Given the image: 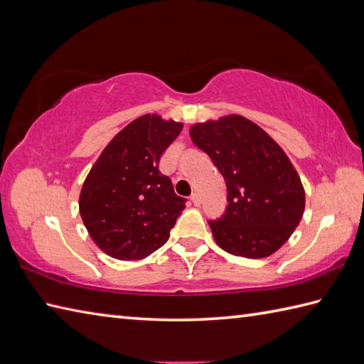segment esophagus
<instances>
[{"label": "esophagus", "mask_w": 364, "mask_h": 364, "mask_svg": "<svg viewBox=\"0 0 364 364\" xmlns=\"http://www.w3.org/2000/svg\"><path fill=\"white\" fill-rule=\"evenodd\" d=\"M191 200H192V203H194L196 206H200V203H202V198H200V196L197 194V192H194V194L191 196Z\"/></svg>", "instance_id": "esophagus-1"}]
</instances>
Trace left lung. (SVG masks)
<instances>
[{
  "instance_id": "obj_1",
  "label": "left lung",
  "mask_w": 364,
  "mask_h": 364,
  "mask_svg": "<svg viewBox=\"0 0 364 364\" xmlns=\"http://www.w3.org/2000/svg\"><path fill=\"white\" fill-rule=\"evenodd\" d=\"M191 139L227 184L228 206L210 220L215 242L244 258H266L288 241L304 215L305 191L289 158L242 115L196 123Z\"/></svg>"
}]
</instances>
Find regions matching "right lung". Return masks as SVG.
Returning a JSON list of instances; mask_svg holds the SVG:
<instances>
[{"instance_id":"right-lung-1","label":"right lung","mask_w":364,"mask_h":364,"mask_svg":"<svg viewBox=\"0 0 364 364\" xmlns=\"http://www.w3.org/2000/svg\"><path fill=\"white\" fill-rule=\"evenodd\" d=\"M183 123L145 114L106 145L82 184L80 214L90 237L115 259H142L167 242L186 198L159 172Z\"/></svg>"}]
</instances>
